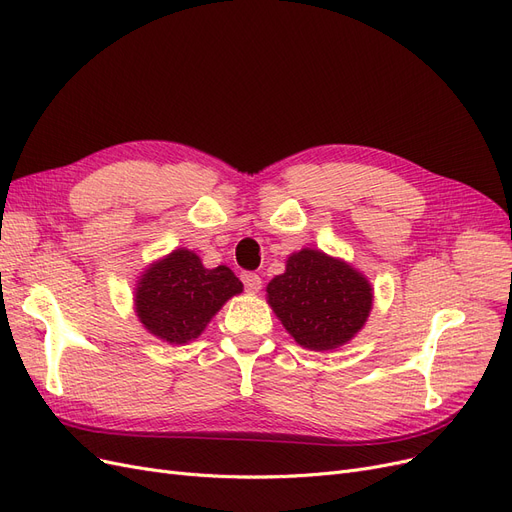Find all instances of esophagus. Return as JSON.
Masks as SVG:
<instances>
[{
	"label": "esophagus",
	"instance_id": "34e87169",
	"mask_svg": "<svg viewBox=\"0 0 512 512\" xmlns=\"http://www.w3.org/2000/svg\"><path fill=\"white\" fill-rule=\"evenodd\" d=\"M242 282H244V289L249 291V293H259V289H261V278H259L257 274L244 272V274H242Z\"/></svg>",
	"mask_w": 512,
	"mask_h": 512
}]
</instances>
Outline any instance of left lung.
<instances>
[{
  "mask_svg": "<svg viewBox=\"0 0 512 512\" xmlns=\"http://www.w3.org/2000/svg\"><path fill=\"white\" fill-rule=\"evenodd\" d=\"M268 304L295 342L314 352L337 350L358 335L373 308L369 278L320 249L287 257L268 287Z\"/></svg>",
  "mask_w": 512,
  "mask_h": 512,
  "instance_id": "left-lung-1",
  "label": "left lung"
}]
</instances>
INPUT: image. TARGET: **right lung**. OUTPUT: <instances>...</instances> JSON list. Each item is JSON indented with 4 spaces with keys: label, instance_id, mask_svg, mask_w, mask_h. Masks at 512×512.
<instances>
[{
    "label": "right lung",
    "instance_id": "1",
    "mask_svg": "<svg viewBox=\"0 0 512 512\" xmlns=\"http://www.w3.org/2000/svg\"><path fill=\"white\" fill-rule=\"evenodd\" d=\"M240 293L242 282L230 268H204L194 251L181 246L149 263L132 301L147 333L170 346H185L202 335L227 299Z\"/></svg>",
    "mask_w": 512,
    "mask_h": 512
}]
</instances>
